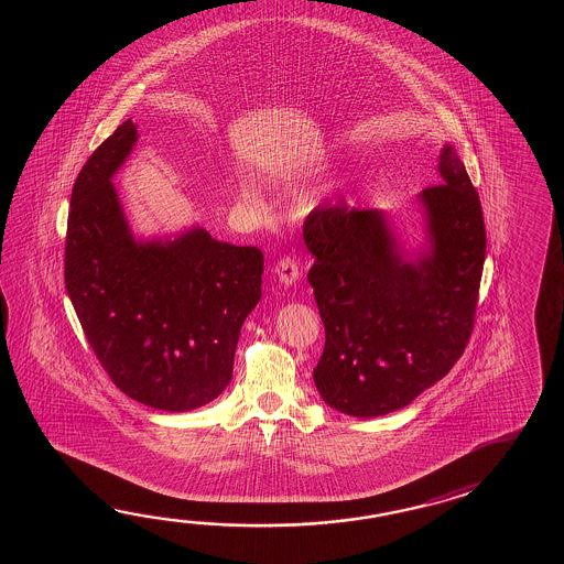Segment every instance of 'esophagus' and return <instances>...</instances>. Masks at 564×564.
I'll list each match as a JSON object with an SVG mask.
<instances>
[{"instance_id": "obj_1", "label": "esophagus", "mask_w": 564, "mask_h": 564, "mask_svg": "<svg viewBox=\"0 0 564 564\" xmlns=\"http://www.w3.org/2000/svg\"><path fill=\"white\" fill-rule=\"evenodd\" d=\"M274 274H276L278 280H280L284 286H292V284L299 282V262H296L294 258H290V256H284V258L278 262L276 268H274Z\"/></svg>"}]
</instances>
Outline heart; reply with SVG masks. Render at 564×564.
I'll return each mask as SVG.
<instances>
[{
	"mask_svg": "<svg viewBox=\"0 0 564 564\" xmlns=\"http://www.w3.org/2000/svg\"><path fill=\"white\" fill-rule=\"evenodd\" d=\"M240 197L241 199H246V202H256V195H253L252 189H246V187L241 189Z\"/></svg>",
	"mask_w": 564,
	"mask_h": 564,
	"instance_id": "obj_1",
	"label": "heart"
}]
</instances>
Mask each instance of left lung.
<instances>
[{
  "instance_id": "8db88e82",
  "label": "left lung",
  "mask_w": 564,
  "mask_h": 564,
  "mask_svg": "<svg viewBox=\"0 0 564 564\" xmlns=\"http://www.w3.org/2000/svg\"><path fill=\"white\" fill-rule=\"evenodd\" d=\"M442 183L417 197L427 238L408 252L379 209H316L304 224L308 282L326 343L314 369L324 403L352 417L405 408L444 379L468 345L486 260V228L452 144Z\"/></svg>"
}]
</instances>
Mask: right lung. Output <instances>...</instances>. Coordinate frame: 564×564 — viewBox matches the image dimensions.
Returning <instances> with one entry per match:
<instances>
[{"mask_svg": "<svg viewBox=\"0 0 564 564\" xmlns=\"http://www.w3.org/2000/svg\"><path fill=\"white\" fill-rule=\"evenodd\" d=\"M137 139L124 120L78 173L64 282L112 383L147 408L192 411L231 381L241 324L262 299L264 256L204 228L137 240L112 185Z\"/></svg>", "mask_w": 564, "mask_h": 564, "instance_id": "1", "label": "right lung"}]
</instances>
